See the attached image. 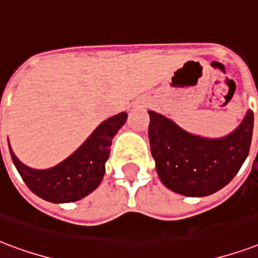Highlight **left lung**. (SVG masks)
<instances>
[{"label": "left lung", "instance_id": "obj_1", "mask_svg": "<svg viewBox=\"0 0 258 258\" xmlns=\"http://www.w3.org/2000/svg\"><path fill=\"white\" fill-rule=\"evenodd\" d=\"M149 115L155 169L173 192L189 198L215 194L233 180L249 154L254 123L251 111L238 128L219 139L192 135L154 111Z\"/></svg>", "mask_w": 258, "mask_h": 258}]
</instances>
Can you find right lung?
Here are the masks:
<instances>
[{"label": "right lung", "instance_id": "right-lung-1", "mask_svg": "<svg viewBox=\"0 0 258 258\" xmlns=\"http://www.w3.org/2000/svg\"><path fill=\"white\" fill-rule=\"evenodd\" d=\"M125 120V112L109 117L76 153L54 168L46 170L28 168L20 162L9 146L12 160L27 186L39 198L52 203L77 202L100 185L111 153L112 138Z\"/></svg>", "mask_w": 258, "mask_h": 258}]
</instances>
